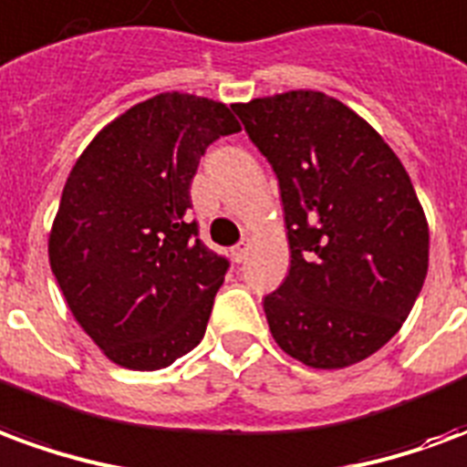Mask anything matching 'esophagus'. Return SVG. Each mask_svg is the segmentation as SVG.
<instances>
[{
	"label": "esophagus",
	"instance_id": "obj_1",
	"mask_svg": "<svg viewBox=\"0 0 467 467\" xmlns=\"http://www.w3.org/2000/svg\"><path fill=\"white\" fill-rule=\"evenodd\" d=\"M247 253H250V240H243V243H237L233 247V260L234 263H243Z\"/></svg>",
	"mask_w": 467,
	"mask_h": 467
}]
</instances>
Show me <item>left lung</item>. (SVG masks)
I'll return each mask as SVG.
<instances>
[{
	"label": "left lung",
	"mask_w": 467,
	"mask_h": 467,
	"mask_svg": "<svg viewBox=\"0 0 467 467\" xmlns=\"http://www.w3.org/2000/svg\"><path fill=\"white\" fill-rule=\"evenodd\" d=\"M277 174L290 273L265 295L275 343L320 370L370 358L428 275V223L402 162L350 107L313 89L233 105Z\"/></svg>",
	"instance_id": "obj_1"
}]
</instances>
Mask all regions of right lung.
I'll return each mask as SVG.
<instances>
[{
    "instance_id": "1",
    "label": "right lung",
    "mask_w": 467,
    "mask_h": 467,
    "mask_svg": "<svg viewBox=\"0 0 467 467\" xmlns=\"http://www.w3.org/2000/svg\"><path fill=\"white\" fill-rule=\"evenodd\" d=\"M240 124L223 102L164 92L89 142L62 190L49 265L105 355L160 370L200 345L230 260L187 217L204 150Z\"/></svg>"
}]
</instances>
